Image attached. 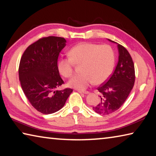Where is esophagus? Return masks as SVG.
I'll list each match as a JSON object with an SVG mask.
<instances>
[{
  "label": "esophagus",
  "mask_w": 156,
  "mask_h": 156,
  "mask_svg": "<svg viewBox=\"0 0 156 156\" xmlns=\"http://www.w3.org/2000/svg\"><path fill=\"white\" fill-rule=\"evenodd\" d=\"M78 91L79 93L80 94H89V91H81V90H78Z\"/></svg>",
  "instance_id": "esophagus-1"
}]
</instances>
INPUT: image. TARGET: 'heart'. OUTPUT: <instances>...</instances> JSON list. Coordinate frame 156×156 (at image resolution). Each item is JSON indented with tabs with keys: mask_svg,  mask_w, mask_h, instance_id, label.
<instances>
[{
	"mask_svg": "<svg viewBox=\"0 0 156 156\" xmlns=\"http://www.w3.org/2000/svg\"><path fill=\"white\" fill-rule=\"evenodd\" d=\"M69 58L60 59L58 63L60 73L69 78L73 73V65L82 63L79 74L72 78L68 85L83 90L92 83L100 84L112 73L115 65V54L108 44L81 43L73 47L69 51Z\"/></svg>",
	"mask_w": 156,
	"mask_h": 156,
	"instance_id": "1",
	"label": "heart"
}]
</instances>
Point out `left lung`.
I'll list each match as a JSON object with an SVG mask.
<instances>
[{
	"instance_id": "left-lung-1",
	"label": "left lung",
	"mask_w": 156,
	"mask_h": 156,
	"mask_svg": "<svg viewBox=\"0 0 156 156\" xmlns=\"http://www.w3.org/2000/svg\"><path fill=\"white\" fill-rule=\"evenodd\" d=\"M118 62L112 75L97 88L101 100L93 107V110L100 115H109L119 109L127 98L135 83V68L131 55L120 44H118Z\"/></svg>"
}]
</instances>
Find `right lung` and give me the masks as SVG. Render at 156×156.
<instances>
[{"label": "right lung", "instance_id": "obj_1", "mask_svg": "<svg viewBox=\"0 0 156 156\" xmlns=\"http://www.w3.org/2000/svg\"><path fill=\"white\" fill-rule=\"evenodd\" d=\"M65 45L64 38L44 37L30 44L21 57L18 69L21 87L31 105L43 114L62 109L73 91L70 88L56 90L64 83L57 62Z\"/></svg>", "mask_w": 156, "mask_h": 156}]
</instances>
